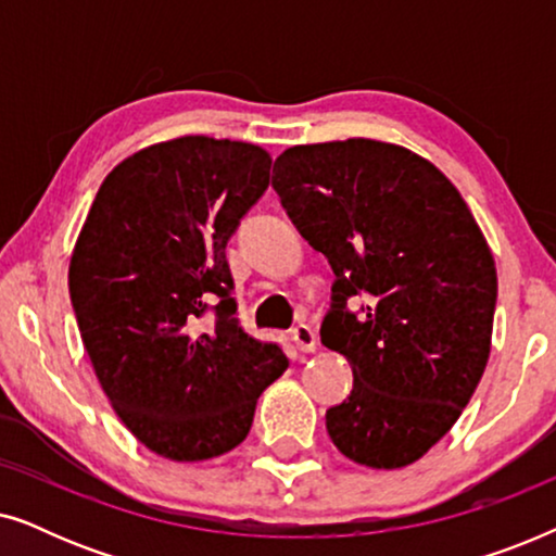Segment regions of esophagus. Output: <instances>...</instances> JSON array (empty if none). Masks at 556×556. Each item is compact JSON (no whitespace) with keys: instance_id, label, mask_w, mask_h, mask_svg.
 <instances>
[{"instance_id":"esophagus-1","label":"esophagus","mask_w":556,"mask_h":556,"mask_svg":"<svg viewBox=\"0 0 556 556\" xmlns=\"http://www.w3.org/2000/svg\"><path fill=\"white\" fill-rule=\"evenodd\" d=\"M291 339H293V344H295V349H299V352H303V354L316 352V331L311 329L308 324L295 326V329L291 331Z\"/></svg>"}]
</instances>
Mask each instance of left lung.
<instances>
[{"label": "left lung", "instance_id": "obj_1", "mask_svg": "<svg viewBox=\"0 0 556 556\" xmlns=\"http://www.w3.org/2000/svg\"><path fill=\"white\" fill-rule=\"evenodd\" d=\"M273 189L333 276L321 344L344 354L354 387L326 409L349 460H420L473 397L491 352L496 265L443 172L394 143L346 139L291 147ZM367 294L368 306L345 301Z\"/></svg>", "mask_w": 556, "mask_h": 556}]
</instances>
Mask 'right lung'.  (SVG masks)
Masks as SVG:
<instances>
[{
	"label": "right lung",
	"instance_id": "1",
	"mask_svg": "<svg viewBox=\"0 0 556 556\" xmlns=\"http://www.w3.org/2000/svg\"><path fill=\"white\" fill-rule=\"evenodd\" d=\"M268 179L255 143H154L103 179L75 242L67 286L90 364L121 422L162 458L238 447L288 367L276 341L240 326L225 257Z\"/></svg>",
	"mask_w": 556,
	"mask_h": 556
}]
</instances>
